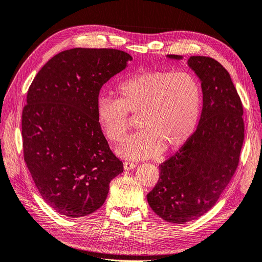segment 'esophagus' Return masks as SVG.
Returning a JSON list of instances; mask_svg holds the SVG:
<instances>
[{
    "instance_id": "34e87169",
    "label": "esophagus",
    "mask_w": 262,
    "mask_h": 262,
    "mask_svg": "<svg viewBox=\"0 0 262 262\" xmlns=\"http://www.w3.org/2000/svg\"><path fill=\"white\" fill-rule=\"evenodd\" d=\"M135 166H137V165H135V163H133V162H130V161H124L123 162V169L127 170V171L134 169Z\"/></svg>"
}]
</instances>
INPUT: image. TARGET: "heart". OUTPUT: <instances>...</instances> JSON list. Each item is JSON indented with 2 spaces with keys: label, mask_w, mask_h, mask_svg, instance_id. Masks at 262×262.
Listing matches in <instances>:
<instances>
[{
  "label": "heart",
  "mask_w": 262,
  "mask_h": 262,
  "mask_svg": "<svg viewBox=\"0 0 262 262\" xmlns=\"http://www.w3.org/2000/svg\"><path fill=\"white\" fill-rule=\"evenodd\" d=\"M118 99L100 97L98 123L113 143L127 135L129 113L138 115V133L117 149L130 159H147L179 150L190 140L201 116L203 93L199 79L186 72L142 70L123 79L117 87Z\"/></svg>",
  "instance_id": "heart-1"
}]
</instances>
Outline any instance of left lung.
Here are the masks:
<instances>
[{
	"instance_id": "left-lung-1",
	"label": "left lung",
	"mask_w": 262,
	"mask_h": 262,
	"mask_svg": "<svg viewBox=\"0 0 262 262\" xmlns=\"http://www.w3.org/2000/svg\"><path fill=\"white\" fill-rule=\"evenodd\" d=\"M188 66L201 81V118L190 140L159 165V181L147 194L152 211L173 224L194 221L216 204L238 165L244 141L243 105L228 71L203 56L190 57Z\"/></svg>"
}]
</instances>
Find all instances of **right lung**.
I'll return each mask as SVG.
<instances>
[{"instance_id":"obj_1","label":"right lung","mask_w":262,"mask_h":262,"mask_svg":"<svg viewBox=\"0 0 262 262\" xmlns=\"http://www.w3.org/2000/svg\"><path fill=\"white\" fill-rule=\"evenodd\" d=\"M132 57L111 48L59 52L39 70L23 111L24 157L44 201L68 217L96 212L123 172L97 120L102 86Z\"/></svg>"}]
</instances>
